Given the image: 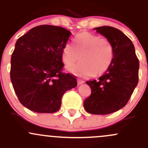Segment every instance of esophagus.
<instances>
[{"label": "esophagus", "mask_w": 148, "mask_h": 148, "mask_svg": "<svg viewBox=\"0 0 148 148\" xmlns=\"http://www.w3.org/2000/svg\"><path fill=\"white\" fill-rule=\"evenodd\" d=\"M77 82H78L79 84H84V83L85 82L84 81V80L81 79H77Z\"/></svg>", "instance_id": "1"}]
</instances>
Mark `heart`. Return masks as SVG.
Returning a JSON list of instances; mask_svg holds the SVG:
<instances>
[{"label": "heart", "instance_id": "b5f03b06", "mask_svg": "<svg viewBox=\"0 0 148 148\" xmlns=\"http://www.w3.org/2000/svg\"><path fill=\"white\" fill-rule=\"evenodd\" d=\"M82 62L69 66L67 69L80 77L100 75L105 72L112 62L114 48L107 38H101L89 32L79 34L74 38V46L67 44L62 52L65 64L71 65L80 59Z\"/></svg>", "mask_w": 148, "mask_h": 148}]
</instances>
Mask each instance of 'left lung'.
<instances>
[{"instance_id": "left-lung-1", "label": "left lung", "mask_w": 148, "mask_h": 148, "mask_svg": "<svg viewBox=\"0 0 148 148\" xmlns=\"http://www.w3.org/2000/svg\"><path fill=\"white\" fill-rule=\"evenodd\" d=\"M111 41L114 58L111 65L98 80L86 81L92 93L84 102L90 114H107L125 107L138 83L139 60L131 40L117 28H95Z\"/></svg>"}]
</instances>
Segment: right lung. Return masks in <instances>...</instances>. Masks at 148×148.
<instances>
[{
	"label": "right lung",
	"mask_w": 148,
	"mask_h": 148,
	"mask_svg": "<svg viewBox=\"0 0 148 148\" xmlns=\"http://www.w3.org/2000/svg\"><path fill=\"white\" fill-rule=\"evenodd\" d=\"M71 33L64 28L41 25L17 40L10 59V79L18 100L38 113L59 110L76 77L62 72V52Z\"/></svg>",
	"instance_id": "obj_1"
}]
</instances>
